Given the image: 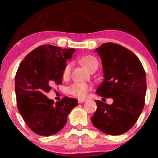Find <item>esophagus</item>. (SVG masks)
Returning <instances> with one entry per match:
<instances>
[{"label":"esophagus","instance_id":"esophagus-1","mask_svg":"<svg viewBox=\"0 0 158 158\" xmlns=\"http://www.w3.org/2000/svg\"><path fill=\"white\" fill-rule=\"evenodd\" d=\"M85 101H86V99H85V98H81V99H78V103H82L85 102Z\"/></svg>","mask_w":158,"mask_h":158}]
</instances>
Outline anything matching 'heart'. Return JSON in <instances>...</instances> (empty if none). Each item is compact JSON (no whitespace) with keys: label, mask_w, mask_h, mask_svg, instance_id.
<instances>
[{"label":"heart","mask_w":158,"mask_h":158,"mask_svg":"<svg viewBox=\"0 0 158 158\" xmlns=\"http://www.w3.org/2000/svg\"><path fill=\"white\" fill-rule=\"evenodd\" d=\"M80 62L85 67V68L89 71L96 70L98 66V61L96 57L92 55L83 56L80 58ZM73 64L68 62L64 65L63 70H62V77L64 78H68L70 76L72 69ZM90 89V86L87 83H74L66 88V92L73 96L79 97V98H84L88 95V93Z\"/></svg>","instance_id":"1"}]
</instances>
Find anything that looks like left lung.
I'll list each match as a JSON object with an SVG mask.
<instances>
[{
  "label": "left lung",
  "instance_id": "8db88e82",
  "mask_svg": "<svg viewBox=\"0 0 158 158\" xmlns=\"http://www.w3.org/2000/svg\"><path fill=\"white\" fill-rule=\"evenodd\" d=\"M96 52L101 58L104 77L96 94L114 101L109 105L96 101L91 122L106 135H122L135 125L144 109L145 71L137 56L120 44L104 43Z\"/></svg>",
  "mask_w": 158,
  "mask_h": 158
}]
</instances>
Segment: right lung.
I'll return each mask as SVG.
<instances>
[{
  "label": "right lung",
  "instance_id": "right-lung-1",
  "mask_svg": "<svg viewBox=\"0 0 158 158\" xmlns=\"http://www.w3.org/2000/svg\"><path fill=\"white\" fill-rule=\"evenodd\" d=\"M75 49L42 45L26 56L15 77L17 107L29 128L41 136H50L63 128L77 99L64 97L54 103L46 96L52 84L62 83V70Z\"/></svg>",
  "mask_w": 158,
  "mask_h": 158
}]
</instances>
